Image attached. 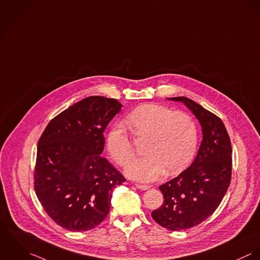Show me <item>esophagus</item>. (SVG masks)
<instances>
[{
	"label": "esophagus",
	"instance_id": "1",
	"mask_svg": "<svg viewBox=\"0 0 260 260\" xmlns=\"http://www.w3.org/2000/svg\"><path fill=\"white\" fill-rule=\"evenodd\" d=\"M135 185H136L139 189H142V190H146V189L149 188L148 185H144V184H138V183H136Z\"/></svg>",
	"mask_w": 260,
	"mask_h": 260
}]
</instances>
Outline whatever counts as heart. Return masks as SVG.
I'll return each mask as SVG.
<instances>
[{"instance_id": "b5f03b06", "label": "heart", "mask_w": 260, "mask_h": 260, "mask_svg": "<svg viewBox=\"0 0 260 260\" xmlns=\"http://www.w3.org/2000/svg\"><path fill=\"white\" fill-rule=\"evenodd\" d=\"M137 139H147L144 157L132 161L125 174L136 180L150 182L171 173L183 170L198 148V129L193 119L184 113L154 104L137 108L125 118ZM107 147L113 159L125 166L134 156V144L123 127L114 126L107 139Z\"/></svg>"}]
</instances>
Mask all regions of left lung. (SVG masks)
<instances>
[{
	"label": "left lung",
	"mask_w": 260,
	"mask_h": 260,
	"mask_svg": "<svg viewBox=\"0 0 260 260\" xmlns=\"http://www.w3.org/2000/svg\"><path fill=\"white\" fill-rule=\"evenodd\" d=\"M168 100L183 103L199 119L202 142L188 169L159 186L162 205L152 218L170 231L187 230L200 224L218 207L231 184L232 148L222 120L185 96Z\"/></svg>",
	"instance_id": "left-lung-1"
}]
</instances>
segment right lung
Wrapping results in <instances>:
<instances>
[{
	"mask_svg": "<svg viewBox=\"0 0 260 260\" xmlns=\"http://www.w3.org/2000/svg\"><path fill=\"white\" fill-rule=\"evenodd\" d=\"M122 105L94 95L55 116L38 143L34 187L59 226L87 231L109 214L113 189L125 181L101 154L104 132Z\"/></svg>",
	"mask_w": 260,
	"mask_h": 260,
	"instance_id": "right-lung-1",
	"label": "right lung"
}]
</instances>
